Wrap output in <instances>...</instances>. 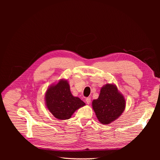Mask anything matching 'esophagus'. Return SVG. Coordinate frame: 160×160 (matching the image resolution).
<instances>
[{
	"label": "esophagus",
	"instance_id": "1",
	"mask_svg": "<svg viewBox=\"0 0 160 160\" xmlns=\"http://www.w3.org/2000/svg\"><path fill=\"white\" fill-rule=\"evenodd\" d=\"M86 103H87L88 104H90V102H91V98H90V97H88V98H86Z\"/></svg>",
	"mask_w": 160,
	"mask_h": 160
}]
</instances>
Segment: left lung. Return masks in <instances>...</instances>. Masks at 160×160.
I'll return each instance as SVG.
<instances>
[{"label":"left lung","instance_id":"8db88e82","mask_svg":"<svg viewBox=\"0 0 160 160\" xmlns=\"http://www.w3.org/2000/svg\"><path fill=\"white\" fill-rule=\"evenodd\" d=\"M125 99L113 84H106L100 89L97 99L92 102L98 120L108 124L117 119L125 108Z\"/></svg>","mask_w":160,"mask_h":160}]
</instances>
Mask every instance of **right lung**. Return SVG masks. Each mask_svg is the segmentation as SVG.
Segmentation results:
<instances>
[{
    "mask_svg": "<svg viewBox=\"0 0 160 160\" xmlns=\"http://www.w3.org/2000/svg\"><path fill=\"white\" fill-rule=\"evenodd\" d=\"M45 101L50 112L60 120L69 119L76 110L86 104L78 97L72 96L68 82L63 80L47 89Z\"/></svg>",
    "mask_w": 160,
    "mask_h": 160,
    "instance_id": "1",
    "label": "right lung"
}]
</instances>
